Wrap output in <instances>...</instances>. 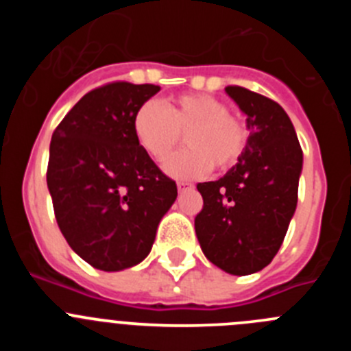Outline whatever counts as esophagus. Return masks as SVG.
Masks as SVG:
<instances>
[{"label": "esophagus", "mask_w": 351, "mask_h": 351, "mask_svg": "<svg viewBox=\"0 0 351 351\" xmlns=\"http://www.w3.org/2000/svg\"><path fill=\"white\" fill-rule=\"evenodd\" d=\"M178 188H179V191L191 190V188H193V184H191V182H186V181H179L178 182Z\"/></svg>", "instance_id": "esophagus-1"}]
</instances>
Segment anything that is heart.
I'll return each instance as SVG.
<instances>
[{
  "mask_svg": "<svg viewBox=\"0 0 351 351\" xmlns=\"http://www.w3.org/2000/svg\"><path fill=\"white\" fill-rule=\"evenodd\" d=\"M188 147L165 163L169 176L195 179L210 169L228 170L241 160L247 132L225 101L209 95L172 96L161 107L145 101L133 116V135L153 161H163L181 142Z\"/></svg>",
  "mask_w": 351,
  "mask_h": 351,
  "instance_id": "b5f03b06",
  "label": "heart"
}]
</instances>
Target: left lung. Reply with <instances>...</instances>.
<instances>
[{
    "label": "left lung",
    "instance_id": "obj_1",
    "mask_svg": "<svg viewBox=\"0 0 351 351\" xmlns=\"http://www.w3.org/2000/svg\"><path fill=\"white\" fill-rule=\"evenodd\" d=\"M247 116V145L218 181L198 182L204 198L195 232L204 255L228 274L267 267L280 251L297 207L302 149L290 117L267 96L226 86Z\"/></svg>",
    "mask_w": 351,
    "mask_h": 351
}]
</instances>
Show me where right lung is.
<instances>
[{
	"instance_id": "obj_1",
	"label": "right lung",
	"mask_w": 351,
	"mask_h": 351,
	"mask_svg": "<svg viewBox=\"0 0 351 351\" xmlns=\"http://www.w3.org/2000/svg\"><path fill=\"white\" fill-rule=\"evenodd\" d=\"M160 91L125 80L84 95L52 133L47 186L66 243L100 271L141 263L176 197L133 135L137 108Z\"/></svg>"
}]
</instances>
